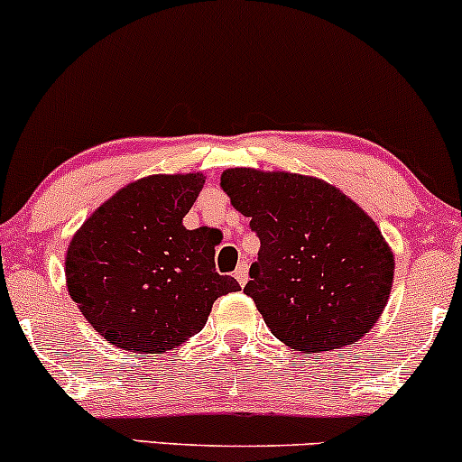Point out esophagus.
I'll return each mask as SVG.
<instances>
[{
	"label": "esophagus",
	"instance_id": "34e87169",
	"mask_svg": "<svg viewBox=\"0 0 462 462\" xmlns=\"http://www.w3.org/2000/svg\"><path fill=\"white\" fill-rule=\"evenodd\" d=\"M235 278H236V282L241 284V286L247 284V280H249L247 263H238V267H236V272H235Z\"/></svg>",
	"mask_w": 462,
	"mask_h": 462
}]
</instances>
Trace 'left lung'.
<instances>
[{"instance_id": "1", "label": "left lung", "mask_w": 462, "mask_h": 462, "mask_svg": "<svg viewBox=\"0 0 462 462\" xmlns=\"http://www.w3.org/2000/svg\"><path fill=\"white\" fill-rule=\"evenodd\" d=\"M221 189L261 238L243 291L275 338L310 356L375 326L395 263L356 201L319 178L247 167L226 169Z\"/></svg>"}]
</instances>
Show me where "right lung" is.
I'll use <instances>...</instances> for the list:
<instances>
[{
  "label": "right lung",
  "instance_id": "1",
  "mask_svg": "<svg viewBox=\"0 0 462 462\" xmlns=\"http://www.w3.org/2000/svg\"><path fill=\"white\" fill-rule=\"evenodd\" d=\"M204 182V173L130 182L69 243V295L115 347L136 354L178 347L206 326L217 298L241 289L215 272L213 230L182 226Z\"/></svg>",
  "mask_w": 462,
  "mask_h": 462
}]
</instances>
